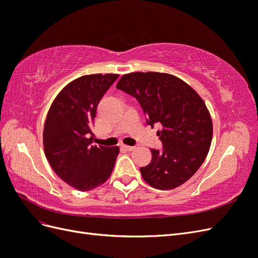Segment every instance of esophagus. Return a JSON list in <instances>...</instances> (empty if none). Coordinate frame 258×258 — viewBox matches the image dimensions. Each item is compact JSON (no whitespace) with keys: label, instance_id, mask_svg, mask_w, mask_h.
<instances>
[{"label":"esophagus","instance_id":"esophagus-1","mask_svg":"<svg viewBox=\"0 0 258 258\" xmlns=\"http://www.w3.org/2000/svg\"><path fill=\"white\" fill-rule=\"evenodd\" d=\"M121 147L123 148L124 151H127V152H131V151H134L135 150V146H129V145H121Z\"/></svg>","mask_w":258,"mask_h":258}]
</instances>
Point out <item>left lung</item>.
Segmentation results:
<instances>
[{
	"instance_id": "obj_1",
	"label": "left lung",
	"mask_w": 258,
	"mask_h": 258,
	"mask_svg": "<svg viewBox=\"0 0 258 258\" xmlns=\"http://www.w3.org/2000/svg\"><path fill=\"white\" fill-rule=\"evenodd\" d=\"M135 97L146 122L161 123L157 136L162 151L151 150L152 161L140 169L156 189H173L197 172L209 153L213 124L204 100L178 77L158 72L124 74L116 85Z\"/></svg>"
}]
</instances>
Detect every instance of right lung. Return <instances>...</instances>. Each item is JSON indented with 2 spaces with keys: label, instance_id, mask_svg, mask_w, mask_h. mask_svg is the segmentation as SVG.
Returning <instances> with one entry per match:
<instances>
[{
  "label": "right lung",
  "instance_id": "add662e5",
  "mask_svg": "<svg viewBox=\"0 0 258 258\" xmlns=\"http://www.w3.org/2000/svg\"><path fill=\"white\" fill-rule=\"evenodd\" d=\"M118 74H91L69 83L54 98L46 117L44 152L61 179L81 191L111 176L119 147L92 145L93 120L104 93Z\"/></svg>",
  "mask_w": 258,
  "mask_h": 258
}]
</instances>
